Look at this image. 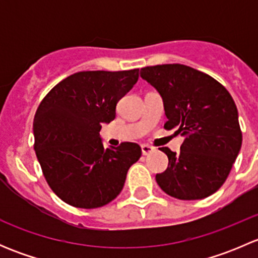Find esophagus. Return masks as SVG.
<instances>
[{
    "instance_id": "1",
    "label": "esophagus",
    "mask_w": 258,
    "mask_h": 258,
    "mask_svg": "<svg viewBox=\"0 0 258 258\" xmlns=\"http://www.w3.org/2000/svg\"><path fill=\"white\" fill-rule=\"evenodd\" d=\"M141 150H142V155L146 156V155H150L151 152H153V151H155V148L150 145H142Z\"/></svg>"
}]
</instances>
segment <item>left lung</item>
<instances>
[{
  "instance_id": "8db88e82",
  "label": "left lung",
  "mask_w": 258,
  "mask_h": 258,
  "mask_svg": "<svg viewBox=\"0 0 258 258\" xmlns=\"http://www.w3.org/2000/svg\"><path fill=\"white\" fill-rule=\"evenodd\" d=\"M140 75L162 97L165 128L184 137L179 153L161 148L168 167L156 175L158 186L178 200L211 196L225 183L241 150L235 101L220 82L184 64L144 67Z\"/></svg>"
}]
</instances>
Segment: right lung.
Masks as SVG:
<instances>
[{
    "instance_id": "1",
    "label": "right lung",
    "mask_w": 258,
    "mask_h": 258,
    "mask_svg": "<svg viewBox=\"0 0 258 258\" xmlns=\"http://www.w3.org/2000/svg\"><path fill=\"white\" fill-rule=\"evenodd\" d=\"M139 80L130 71H82L57 83L36 111L37 160L52 191L79 209H97L116 199L141 147L123 142L105 148L102 123L116 117V105Z\"/></svg>"
}]
</instances>
